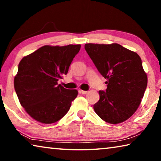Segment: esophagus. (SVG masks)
Here are the masks:
<instances>
[{"label": "esophagus", "mask_w": 161, "mask_h": 161, "mask_svg": "<svg viewBox=\"0 0 161 161\" xmlns=\"http://www.w3.org/2000/svg\"><path fill=\"white\" fill-rule=\"evenodd\" d=\"M80 92L82 94H86L87 93H88V92L87 91H84V90H80Z\"/></svg>", "instance_id": "34e87169"}]
</instances>
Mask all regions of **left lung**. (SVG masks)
<instances>
[{"mask_svg":"<svg viewBox=\"0 0 161 161\" xmlns=\"http://www.w3.org/2000/svg\"><path fill=\"white\" fill-rule=\"evenodd\" d=\"M97 69L107 79V89L99 91L96 114L111 124L122 123L138 109L148 83L138 54L117 43L84 45Z\"/></svg>","mask_w":161,"mask_h":161,"instance_id":"obj_1","label":"left lung"}]
</instances>
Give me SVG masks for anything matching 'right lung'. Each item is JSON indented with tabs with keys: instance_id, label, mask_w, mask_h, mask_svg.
Segmentation results:
<instances>
[{
	"instance_id": "1",
	"label": "right lung",
	"mask_w": 161,
	"mask_h": 161,
	"mask_svg": "<svg viewBox=\"0 0 161 161\" xmlns=\"http://www.w3.org/2000/svg\"><path fill=\"white\" fill-rule=\"evenodd\" d=\"M80 45H45L21 59L14 87L22 107L32 119L42 124H53L69 110L77 97L76 89L58 84L67 75Z\"/></svg>"
}]
</instances>
